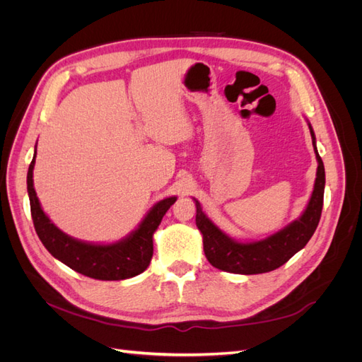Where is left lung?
I'll return each instance as SVG.
<instances>
[{"label": "left lung", "mask_w": 362, "mask_h": 362, "mask_svg": "<svg viewBox=\"0 0 362 362\" xmlns=\"http://www.w3.org/2000/svg\"><path fill=\"white\" fill-rule=\"evenodd\" d=\"M308 127L315 158L317 163H319L315 173L314 190L303 213L286 228L279 229L278 233L261 240H252V242L235 240L225 234L202 211L201 204L193 198L196 204V226H198L202 234L205 257L213 267L229 273H238V275L267 273L286 264L294 254H298L310 242L322 216L325 194V166L319 152H317L315 134L310 122Z\"/></svg>", "instance_id": "1"}]
</instances>
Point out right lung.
<instances>
[{"instance_id": "add662e5", "label": "right lung", "mask_w": 362, "mask_h": 362, "mask_svg": "<svg viewBox=\"0 0 362 362\" xmlns=\"http://www.w3.org/2000/svg\"><path fill=\"white\" fill-rule=\"evenodd\" d=\"M35 163L36 151L27 173L31 217L40 242L54 258L84 276L100 281H122L137 276L148 269L152 254H154L152 237L161 223L163 216L177 201V196H170V198L157 202L134 231L119 242L107 245L81 242V240L64 234L42 210L35 184H33Z\"/></svg>"}]
</instances>
